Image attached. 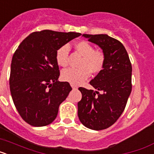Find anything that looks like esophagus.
Masks as SVG:
<instances>
[{"label": "esophagus", "instance_id": "1", "mask_svg": "<svg viewBox=\"0 0 154 154\" xmlns=\"http://www.w3.org/2000/svg\"><path fill=\"white\" fill-rule=\"evenodd\" d=\"M71 86H72V89H77V86H76L75 85H73V84H71Z\"/></svg>", "mask_w": 154, "mask_h": 154}]
</instances>
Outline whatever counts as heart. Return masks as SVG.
<instances>
[{"label": "heart", "instance_id": "1", "mask_svg": "<svg viewBox=\"0 0 154 154\" xmlns=\"http://www.w3.org/2000/svg\"><path fill=\"white\" fill-rule=\"evenodd\" d=\"M75 49L82 55L80 67L69 68L62 72V79L73 85H79L89 78L91 71L93 73L100 72L104 68L106 58L102 51H95L93 45L86 41H81L75 45ZM69 45H64L56 51L55 58L58 65L65 67L69 64Z\"/></svg>", "mask_w": 154, "mask_h": 154}]
</instances>
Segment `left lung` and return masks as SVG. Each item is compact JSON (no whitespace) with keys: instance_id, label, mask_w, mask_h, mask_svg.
<instances>
[{"instance_id":"1","label":"left lung","mask_w":154,"mask_h":154,"mask_svg":"<svg viewBox=\"0 0 154 154\" xmlns=\"http://www.w3.org/2000/svg\"><path fill=\"white\" fill-rule=\"evenodd\" d=\"M82 36L101 48L106 62L103 70L89 82L97 91L79 88L82 96L78 103L79 119L91 130H105L125 109L132 90L131 62L123 45L116 39L107 35Z\"/></svg>"}]
</instances>
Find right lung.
<instances>
[{"label": "right lung", "mask_w": 154, "mask_h": 154, "mask_svg": "<svg viewBox=\"0 0 154 154\" xmlns=\"http://www.w3.org/2000/svg\"><path fill=\"white\" fill-rule=\"evenodd\" d=\"M76 32L35 31L19 45L12 57L9 84L14 104L23 119L33 126L55 120L58 107L72 90L67 82L58 81L56 51L80 36Z\"/></svg>", "instance_id": "1"}]
</instances>
